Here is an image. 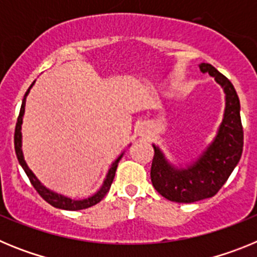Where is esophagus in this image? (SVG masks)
Wrapping results in <instances>:
<instances>
[{"label": "esophagus", "mask_w": 257, "mask_h": 257, "mask_svg": "<svg viewBox=\"0 0 257 257\" xmlns=\"http://www.w3.org/2000/svg\"><path fill=\"white\" fill-rule=\"evenodd\" d=\"M139 134H140V135H144V131H143V130H140V133H139Z\"/></svg>", "instance_id": "obj_1"}]
</instances>
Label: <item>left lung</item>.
Returning a JSON list of instances; mask_svg holds the SVG:
<instances>
[{
    "mask_svg": "<svg viewBox=\"0 0 257 257\" xmlns=\"http://www.w3.org/2000/svg\"><path fill=\"white\" fill-rule=\"evenodd\" d=\"M199 69L216 79L225 92V112L215 140L187 169L170 165L158 147L153 145L152 184L161 196L178 203H192L215 196L239 162L243 151V127L234 86L211 64L202 63Z\"/></svg>",
    "mask_w": 257,
    "mask_h": 257,
    "instance_id": "obj_1",
    "label": "left lung"
}]
</instances>
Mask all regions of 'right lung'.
I'll return each instance as SVG.
<instances>
[{"label":"right lung","instance_id":"right-lung-1","mask_svg":"<svg viewBox=\"0 0 257 257\" xmlns=\"http://www.w3.org/2000/svg\"><path fill=\"white\" fill-rule=\"evenodd\" d=\"M35 85V82L32 83L29 86V88L27 90L26 95H24V99H23V103H22V108H20V113H19V117H18V121H17V126H15V134H14V145H15V153H17L18 157V161H19L20 166L23 167V170L26 171L27 176H28L29 181L31 184L33 185L37 193L40 194L47 203H50L51 206L56 208H61V210H68V211H77V210H83V208H88L91 207V206L96 205L101 199L105 197L106 193L109 192L110 189V185L113 183V179H114V175H115V170H117V166L119 160L122 158V154L118 157L117 160L114 161V163L112 165V167L109 169L108 174H106V178L104 180L103 185L96 193H95L94 196L90 197V198H86L82 199V201H74V199H70L67 198V197L61 196V194H58V193H54L51 190L47 189L46 187H44L42 184L38 181V179L36 178L35 174L29 170V167L27 166L26 161H24V157H23V151H22V123H23V115H24V109H26V97L28 95L29 90L32 88V86Z\"/></svg>","mask_w":257,"mask_h":257}]
</instances>
